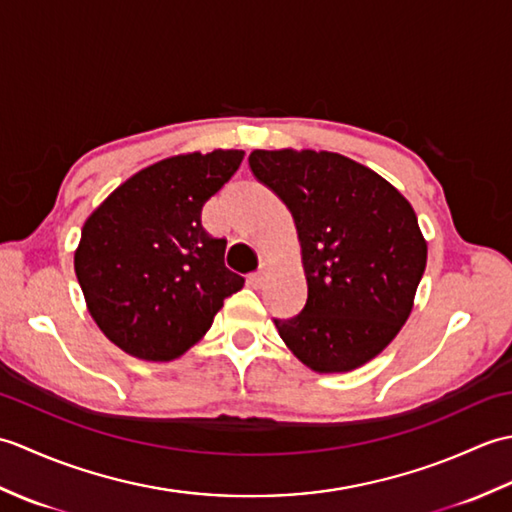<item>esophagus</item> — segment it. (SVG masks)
Instances as JSON below:
<instances>
[{
  "label": "esophagus",
  "mask_w": 512,
  "mask_h": 512,
  "mask_svg": "<svg viewBox=\"0 0 512 512\" xmlns=\"http://www.w3.org/2000/svg\"><path fill=\"white\" fill-rule=\"evenodd\" d=\"M248 284H250V288H262V284H264V266H259L255 273L248 275Z\"/></svg>",
  "instance_id": "1"
}]
</instances>
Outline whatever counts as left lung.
I'll return each mask as SVG.
<instances>
[{
	"instance_id": "left-lung-1",
	"label": "left lung",
	"mask_w": 512,
	"mask_h": 512,
	"mask_svg": "<svg viewBox=\"0 0 512 512\" xmlns=\"http://www.w3.org/2000/svg\"><path fill=\"white\" fill-rule=\"evenodd\" d=\"M248 165L288 206L301 242L308 299L292 319H273L279 336L314 372L361 367L407 321L427 266L411 204L330 151L257 149Z\"/></svg>"
}]
</instances>
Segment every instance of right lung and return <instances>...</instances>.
<instances>
[{
	"mask_svg": "<svg viewBox=\"0 0 512 512\" xmlns=\"http://www.w3.org/2000/svg\"><path fill=\"white\" fill-rule=\"evenodd\" d=\"M244 151L160 160L121 184L81 231L74 270L96 325L123 352L171 361L211 328L244 277L224 266V237L202 206L235 176Z\"/></svg>",
	"mask_w": 512,
	"mask_h": 512,
	"instance_id": "1",
	"label": "right lung"
}]
</instances>
